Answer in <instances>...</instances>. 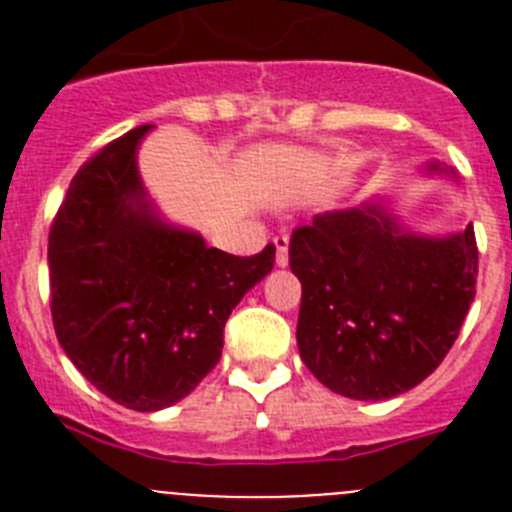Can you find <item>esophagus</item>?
Listing matches in <instances>:
<instances>
[{"label":"esophagus","instance_id":"1","mask_svg":"<svg viewBox=\"0 0 512 512\" xmlns=\"http://www.w3.org/2000/svg\"><path fill=\"white\" fill-rule=\"evenodd\" d=\"M287 248H289V238H287V235H277V238H274V251H277V256H274V264H277V266H287V261H289Z\"/></svg>","mask_w":512,"mask_h":512}]
</instances>
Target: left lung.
<instances>
[{
	"instance_id": "8db88e82",
	"label": "left lung",
	"mask_w": 512,
	"mask_h": 512,
	"mask_svg": "<svg viewBox=\"0 0 512 512\" xmlns=\"http://www.w3.org/2000/svg\"><path fill=\"white\" fill-rule=\"evenodd\" d=\"M423 179L459 184L428 161ZM302 284L297 348L318 382L351 400H390L436 372L454 346L477 284L472 225L420 233L387 192L325 210L292 233Z\"/></svg>"
}]
</instances>
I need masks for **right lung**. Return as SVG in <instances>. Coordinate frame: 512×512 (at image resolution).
Here are the masks:
<instances>
[{
	"instance_id": "obj_1",
	"label": "right lung",
	"mask_w": 512,
	"mask_h": 512,
	"mask_svg": "<svg viewBox=\"0 0 512 512\" xmlns=\"http://www.w3.org/2000/svg\"><path fill=\"white\" fill-rule=\"evenodd\" d=\"M151 130L81 166L48 235L58 343L87 382L138 413L171 408L202 382L230 312L274 269V246L230 256L158 210L138 169Z\"/></svg>"
}]
</instances>
